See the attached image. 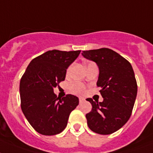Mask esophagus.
Here are the masks:
<instances>
[{
  "label": "esophagus",
  "mask_w": 153,
  "mask_h": 153,
  "mask_svg": "<svg viewBox=\"0 0 153 153\" xmlns=\"http://www.w3.org/2000/svg\"><path fill=\"white\" fill-rule=\"evenodd\" d=\"M84 98H81V97H80V98H79V103H82V102H84Z\"/></svg>",
  "instance_id": "obj_1"
}]
</instances>
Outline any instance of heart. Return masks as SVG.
Returning <instances> with one entry per match:
<instances>
[{
	"instance_id": "b5f03b06",
	"label": "heart",
	"mask_w": 153,
	"mask_h": 153,
	"mask_svg": "<svg viewBox=\"0 0 153 153\" xmlns=\"http://www.w3.org/2000/svg\"><path fill=\"white\" fill-rule=\"evenodd\" d=\"M69 69H70V68L67 69V74H69ZM70 91L74 94H81L82 92L84 91V86L79 82H75L70 86Z\"/></svg>"
}]
</instances>
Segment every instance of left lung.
Returning a JSON list of instances; mask_svg holds the SVG:
<instances>
[{
	"label": "left lung",
	"instance_id": "1",
	"mask_svg": "<svg viewBox=\"0 0 153 153\" xmlns=\"http://www.w3.org/2000/svg\"><path fill=\"white\" fill-rule=\"evenodd\" d=\"M82 55L97 63V86L103 102L87 101L92 105L86 114L88 127L99 134H110L121 128L131 117L137 96V85L133 68L127 59L109 48L83 51Z\"/></svg>",
	"mask_w": 153,
	"mask_h": 153
}]
</instances>
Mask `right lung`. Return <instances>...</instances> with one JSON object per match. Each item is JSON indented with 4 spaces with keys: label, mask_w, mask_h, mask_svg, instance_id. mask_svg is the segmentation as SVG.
I'll use <instances>...</instances> for the list:
<instances>
[{
    "label": "right lung",
    "mask_w": 153,
    "mask_h": 153,
    "mask_svg": "<svg viewBox=\"0 0 153 153\" xmlns=\"http://www.w3.org/2000/svg\"><path fill=\"white\" fill-rule=\"evenodd\" d=\"M80 51H46L30 62L20 79L21 108L33 129L43 135L61 133L69 114L79 104L77 97H57L54 88L65 78L66 69Z\"/></svg>",
    "instance_id": "add662e5"
}]
</instances>
